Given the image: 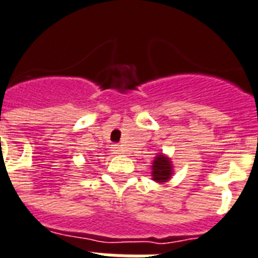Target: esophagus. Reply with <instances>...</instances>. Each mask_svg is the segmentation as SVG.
Returning <instances> with one entry per match:
<instances>
[{"label":"esophagus","mask_w":258,"mask_h":258,"mask_svg":"<svg viewBox=\"0 0 258 258\" xmlns=\"http://www.w3.org/2000/svg\"><path fill=\"white\" fill-rule=\"evenodd\" d=\"M114 152L115 153H122V148L119 146H114Z\"/></svg>","instance_id":"esophagus-1"}]
</instances>
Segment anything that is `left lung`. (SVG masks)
Instances as JSON below:
<instances>
[{"instance_id":"1","label":"left lung","mask_w":258,"mask_h":258,"mask_svg":"<svg viewBox=\"0 0 258 258\" xmlns=\"http://www.w3.org/2000/svg\"><path fill=\"white\" fill-rule=\"evenodd\" d=\"M152 169V177L157 182H165L170 178V174H172V165H170L169 159L162 155L156 157Z\"/></svg>"}]
</instances>
